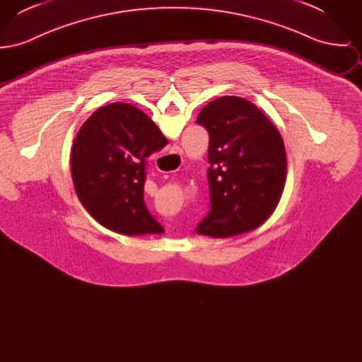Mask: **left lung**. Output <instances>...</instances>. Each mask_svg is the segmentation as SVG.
Here are the masks:
<instances>
[{"mask_svg": "<svg viewBox=\"0 0 362 362\" xmlns=\"http://www.w3.org/2000/svg\"><path fill=\"white\" fill-rule=\"evenodd\" d=\"M197 123L210 137L211 205L197 233L223 239L257 229L276 210L286 182L279 132L255 104L239 96L210 102Z\"/></svg>", "mask_w": 362, "mask_h": 362, "instance_id": "obj_1", "label": "left lung"}]
</instances>
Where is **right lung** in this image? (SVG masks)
Here are the masks:
<instances>
[{
	"mask_svg": "<svg viewBox=\"0 0 362 362\" xmlns=\"http://www.w3.org/2000/svg\"><path fill=\"white\" fill-rule=\"evenodd\" d=\"M161 138L155 122L129 103L104 105L84 122L70 170L80 202L99 224L127 236L163 232L144 201L146 158L161 149Z\"/></svg>",
	"mask_w": 362,
	"mask_h": 362,
	"instance_id": "add662e5",
	"label": "right lung"
}]
</instances>
